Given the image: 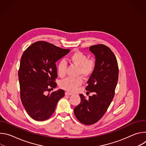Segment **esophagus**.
<instances>
[{
    "label": "esophagus",
    "instance_id": "esophagus-1",
    "mask_svg": "<svg viewBox=\"0 0 146 146\" xmlns=\"http://www.w3.org/2000/svg\"><path fill=\"white\" fill-rule=\"evenodd\" d=\"M73 94L72 93H71V92H68V91H66V92H65V95H72Z\"/></svg>",
    "mask_w": 146,
    "mask_h": 146
}]
</instances>
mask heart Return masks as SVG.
<instances>
[{
    "instance_id": "b5f03b06",
    "label": "heart",
    "mask_w": 146,
    "mask_h": 146,
    "mask_svg": "<svg viewBox=\"0 0 146 146\" xmlns=\"http://www.w3.org/2000/svg\"><path fill=\"white\" fill-rule=\"evenodd\" d=\"M69 60L72 64L78 67L77 72V76H81L84 78H87L94 73L96 68V61L94 59H88L86 54L79 51L72 53ZM67 64L64 60L59 62L57 65V73L60 77H64L66 75ZM82 83L81 77L67 78L60 82V87L70 92H74L77 88L80 86Z\"/></svg>"
}]
</instances>
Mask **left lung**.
Masks as SVG:
<instances>
[{"label": "left lung", "instance_id": "1", "mask_svg": "<svg viewBox=\"0 0 146 146\" xmlns=\"http://www.w3.org/2000/svg\"><path fill=\"white\" fill-rule=\"evenodd\" d=\"M90 51L95 55L96 68L86 90L93 95L87 99L80 94L81 102L74 109L77 119L85 125L96 123L106 112L114 98L118 78L117 60L110 48L97 44L90 47Z\"/></svg>", "mask_w": 146, "mask_h": 146}]
</instances>
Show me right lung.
<instances>
[{
    "instance_id": "1",
    "label": "right lung",
    "mask_w": 146,
    "mask_h": 146,
    "mask_svg": "<svg viewBox=\"0 0 146 146\" xmlns=\"http://www.w3.org/2000/svg\"><path fill=\"white\" fill-rule=\"evenodd\" d=\"M69 51V49L38 41L24 52L18 70L20 97L25 109L33 119L42 121L49 118L59 100L64 96L63 90L48 95L46 92L57 86L55 62Z\"/></svg>"
}]
</instances>
